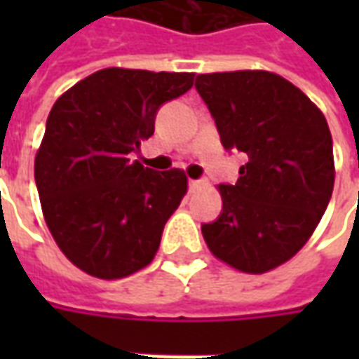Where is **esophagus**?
Here are the masks:
<instances>
[{
	"instance_id": "esophagus-1",
	"label": "esophagus",
	"mask_w": 359,
	"mask_h": 359,
	"mask_svg": "<svg viewBox=\"0 0 359 359\" xmlns=\"http://www.w3.org/2000/svg\"><path fill=\"white\" fill-rule=\"evenodd\" d=\"M203 187H205V180H190V182H188L190 192H198V190H202Z\"/></svg>"
}]
</instances>
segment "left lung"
<instances>
[{"mask_svg": "<svg viewBox=\"0 0 359 359\" xmlns=\"http://www.w3.org/2000/svg\"><path fill=\"white\" fill-rule=\"evenodd\" d=\"M225 149L248 156L236 184H219L223 211L202 226L213 256L267 273L309 241L334 187L327 118L300 88L269 71L198 74Z\"/></svg>", "mask_w": 359, "mask_h": 359, "instance_id": "left-lung-1", "label": "left lung"}]
</instances>
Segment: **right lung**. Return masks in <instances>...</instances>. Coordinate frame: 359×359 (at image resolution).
Listing matches in <instances>:
<instances>
[{
    "instance_id": "add662e5",
    "label": "right lung",
    "mask_w": 359,
    "mask_h": 359,
    "mask_svg": "<svg viewBox=\"0 0 359 359\" xmlns=\"http://www.w3.org/2000/svg\"><path fill=\"white\" fill-rule=\"evenodd\" d=\"M194 73L109 67L57 97L36 151L34 179L59 250L92 277L123 278L156 257L188 190L182 169L151 171L130 154L156 128L159 105Z\"/></svg>"
}]
</instances>
